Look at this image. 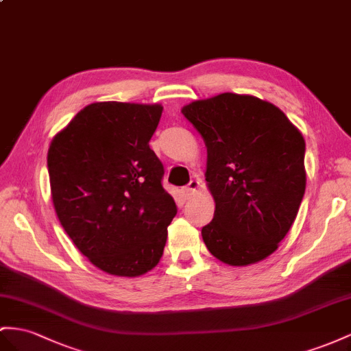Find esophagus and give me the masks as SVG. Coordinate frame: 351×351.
I'll list each match as a JSON object with an SVG mask.
<instances>
[{
	"instance_id": "obj_1",
	"label": "esophagus",
	"mask_w": 351,
	"mask_h": 351,
	"mask_svg": "<svg viewBox=\"0 0 351 351\" xmlns=\"http://www.w3.org/2000/svg\"><path fill=\"white\" fill-rule=\"evenodd\" d=\"M200 186V181H197V179H191L190 184H188L185 188H184V194L188 199V197H191L194 193H197V190H199Z\"/></svg>"
}]
</instances>
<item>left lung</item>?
I'll return each instance as SVG.
<instances>
[{"mask_svg":"<svg viewBox=\"0 0 351 351\" xmlns=\"http://www.w3.org/2000/svg\"><path fill=\"white\" fill-rule=\"evenodd\" d=\"M208 148L206 181L213 219L202 228L209 252L228 265L271 255L305 193V142L273 104L222 93L182 108Z\"/></svg>","mask_w":351,"mask_h":351,"instance_id":"1","label":"left lung"}]
</instances>
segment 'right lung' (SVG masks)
Wrapping results in <instances>:
<instances>
[{"label": "right lung", "instance_id": "right-lung-1", "mask_svg": "<svg viewBox=\"0 0 351 351\" xmlns=\"http://www.w3.org/2000/svg\"><path fill=\"white\" fill-rule=\"evenodd\" d=\"M163 106L96 102L53 138L47 167L62 227L102 271L138 277L154 268L178 208L149 148Z\"/></svg>", "mask_w": 351, "mask_h": 351}]
</instances>
